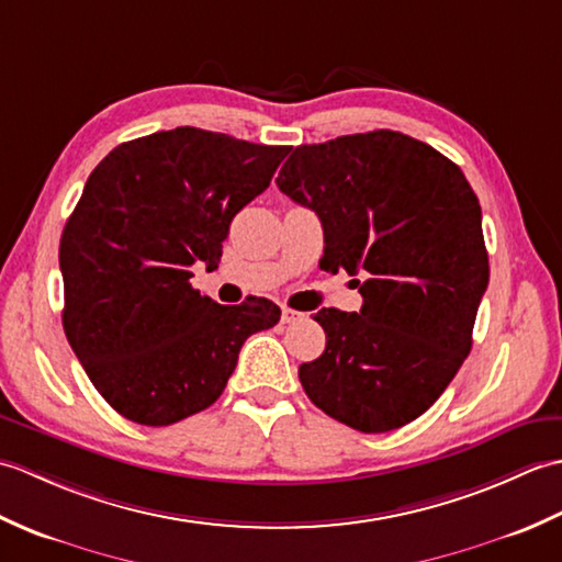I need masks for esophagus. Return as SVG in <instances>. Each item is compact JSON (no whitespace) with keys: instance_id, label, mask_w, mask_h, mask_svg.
<instances>
[{"instance_id":"obj_1","label":"esophagus","mask_w":562,"mask_h":562,"mask_svg":"<svg viewBox=\"0 0 562 562\" xmlns=\"http://www.w3.org/2000/svg\"><path fill=\"white\" fill-rule=\"evenodd\" d=\"M304 314L302 312H294V308H282V324H294V321H302Z\"/></svg>"}]
</instances>
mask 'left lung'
<instances>
[{
  "label": "left lung",
  "instance_id": "obj_1",
  "mask_svg": "<svg viewBox=\"0 0 562 562\" xmlns=\"http://www.w3.org/2000/svg\"><path fill=\"white\" fill-rule=\"evenodd\" d=\"M278 188L324 224L326 272H362L360 314L321 308L326 350L300 381L326 415L389 432L432 405L471 352L491 278L481 205L445 154L393 130L292 151Z\"/></svg>",
  "mask_w": 562,
  "mask_h": 562
}]
</instances>
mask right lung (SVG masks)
<instances>
[{
    "label": "right lung",
    "mask_w": 562,
    "mask_h": 562,
    "mask_svg": "<svg viewBox=\"0 0 562 562\" xmlns=\"http://www.w3.org/2000/svg\"><path fill=\"white\" fill-rule=\"evenodd\" d=\"M292 147L200 127L117 145L91 171L59 238L65 336L113 411L173 425L222 396L248 336L280 308L262 296L222 306L190 284L217 268L229 224Z\"/></svg>",
    "instance_id": "1"
}]
</instances>
